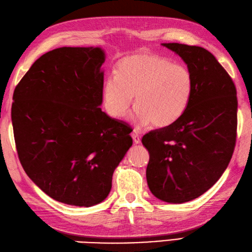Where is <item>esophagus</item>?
<instances>
[{
  "label": "esophagus",
  "mask_w": 252,
  "mask_h": 252,
  "mask_svg": "<svg viewBox=\"0 0 252 252\" xmlns=\"http://www.w3.org/2000/svg\"><path fill=\"white\" fill-rule=\"evenodd\" d=\"M131 138H132V140H133V143L135 144H139L141 142V139H140V137H139V135L137 132H132L131 133Z\"/></svg>",
  "instance_id": "obj_1"
}]
</instances>
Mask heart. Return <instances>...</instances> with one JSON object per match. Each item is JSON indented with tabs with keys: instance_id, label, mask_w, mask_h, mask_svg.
<instances>
[{
	"instance_id": "b5f03b06",
	"label": "heart",
	"mask_w": 252,
	"mask_h": 252,
	"mask_svg": "<svg viewBox=\"0 0 252 252\" xmlns=\"http://www.w3.org/2000/svg\"><path fill=\"white\" fill-rule=\"evenodd\" d=\"M115 75L104 80L102 94L108 113L125 116L135 96L132 120L138 127L164 128L186 112L193 92V75L186 65L152 53L133 54L117 63Z\"/></svg>"
}]
</instances>
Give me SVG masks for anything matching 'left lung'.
<instances>
[{"mask_svg":"<svg viewBox=\"0 0 252 252\" xmlns=\"http://www.w3.org/2000/svg\"><path fill=\"white\" fill-rule=\"evenodd\" d=\"M161 45L180 56L194 85L180 119L142 138L150 154L147 181L155 197L182 204L208 191L227 168L236 142V87L207 49L179 43Z\"/></svg>","mask_w":252,"mask_h":252,"instance_id":"obj_1","label":"left lung"}]
</instances>
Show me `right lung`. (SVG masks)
Instances as JSON below:
<instances>
[{
	"label": "right lung",
	"instance_id": "obj_1",
	"mask_svg": "<svg viewBox=\"0 0 252 252\" xmlns=\"http://www.w3.org/2000/svg\"><path fill=\"white\" fill-rule=\"evenodd\" d=\"M105 54L60 47L44 54L16 86L12 123L22 168L57 202H103L132 145L129 129L99 107Z\"/></svg>",
	"mask_w": 252,
	"mask_h": 252
}]
</instances>
